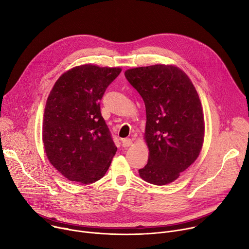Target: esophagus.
Returning a JSON list of instances; mask_svg holds the SVG:
<instances>
[{
  "label": "esophagus",
  "instance_id": "1",
  "mask_svg": "<svg viewBox=\"0 0 249 249\" xmlns=\"http://www.w3.org/2000/svg\"><path fill=\"white\" fill-rule=\"evenodd\" d=\"M132 144H133V142H132L131 139H129V138L122 139V146L123 147H130Z\"/></svg>",
  "mask_w": 249,
  "mask_h": 249
}]
</instances>
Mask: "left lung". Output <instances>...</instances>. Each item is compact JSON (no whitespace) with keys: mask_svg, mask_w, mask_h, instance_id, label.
Returning a JSON list of instances; mask_svg holds the SVG:
<instances>
[{"mask_svg":"<svg viewBox=\"0 0 249 249\" xmlns=\"http://www.w3.org/2000/svg\"><path fill=\"white\" fill-rule=\"evenodd\" d=\"M125 76L146 107L149 158L139 175L150 184L168 185L197 159L202 148L205 118L198 94L186 72L173 64L134 67Z\"/></svg>","mask_w":249,"mask_h":249,"instance_id":"obj_1","label":"left lung"}]
</instances>
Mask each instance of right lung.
<instances>
[{
	"instance_id": "right-lung-1",
	"label": "right lung",
	"mask_w": 249,
	"mask_h": 249,
	"mask_svg": "<svg viewBox=\"0 0 249 249\" xmlns=\"http://www.w3.org/2000/svg\"><path fill=\"white\" fill-rule=\"evenodd\" d=\"M121 71L91 63L78 65L62 73L51 90L42 143L51 164L67 179L82 185L96 182L116 154L99 101Z\"/></svg>"
}]
</instances>
